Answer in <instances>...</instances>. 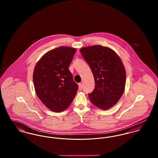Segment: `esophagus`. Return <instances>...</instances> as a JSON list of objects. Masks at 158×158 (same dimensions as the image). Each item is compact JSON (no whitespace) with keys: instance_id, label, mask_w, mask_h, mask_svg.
Returning a JSON list of instances; mask_svg holds the SVG:
<instances>
[{"instance_id":"obj_1","label":"esophagus","mask_w":158,"mask_h":158,"mask_svg":"<svg viewBox=\"0 0 158 158\" xmlns=\"http://www.w3.org/2000/svg\"><path fill=\"white\" fill-rule=\"evenodd\" d=\"M82 89V84L80 83H79V90H81Z\"/></svg>"}]
</instances>
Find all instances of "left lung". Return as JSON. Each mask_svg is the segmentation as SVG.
Segmentation results:
<instances>
[{
	"instance_id": "8db88e82",
	"label": "left lung",
	"mask_w": 158,
	"mask_h": 158,
	"mask_svg": "<svg viewBox=\"0 0 158 158\" xmlns=\"http://www.w3.org/2000/svg\"><path fill=\"white\" fill-rule=\"evenodd\" d=\"M93 73L95 88L89 94L92 103L102 110L115 105L122 97L126 74L119 56L112 49L92 45L80 50Z\"/></svg>"
}]
</instances>
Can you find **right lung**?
<instances>
[{
    "mask_svg": "<svg viewBox=\"0 0 158 158\" xmlns=\"http://www.w3.org/2000/svg\"><path fill=\"white\" fill-rule=\"evenodd\" d=\"M76 52L74 48L60 46L45 53L34 68L33 82L38 97L54 112L68 108L78 90L69 69Z\"/></svg>",
    "mask_w": 158,
    "mask_h": 158,
    "instance_id": "add662e5",
    "label": "right lung"
}]
</instances>
